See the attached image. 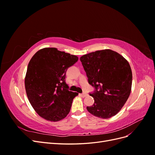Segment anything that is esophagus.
Listing matches in <instances>:
<instances>
[{
  "label": "esophagus",
  "mask_w": 155,
  "mask_h": 155,
  "mask_svg": "<svg viewBox=\"0 0 155 155\" xmlns=\"http://www.w3.org/2000/svg\"><path fill=\"white\" fill-rule=\"evenodd\" d=\"M79 96H81V97H86V96H87V94H86V93L79 94Z\"/></svg>",
  "instance_id": "obj_1"
}]
</instances>
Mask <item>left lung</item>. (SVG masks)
<instances>
[{
    "label": "left lung",
    "instance_id": "left-lung-1",
    "mask_svg": "<svg viewBox=\"0 0 155 155\" xmlns=\"http://www.w3.org/2000/svg\"><path fill=\"white\" fill-rule=\"evenodd\" d=\"M80 60L89 84L96 88L95 92L90 94L94 103L92 106L87 107V110L103 119L115 116L130 94L133 74L129 62L109 49L83 55Z\"/></svg>",
    "mask_w": 155,
    "mask_h": 155
}]
</instances>
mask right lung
<instances>
[{
	"label": "right lung",
	"mask_w": 155,
	"mask_h": 155,
	"mask_svg": "<svg viewBox=\"0 0 155 155\" xmlns=\"http://www.w3.org/2000/svg\"><path fill=\"white\" fill-rule=\"evenodd\" d=\"M76 55L55 48H44L34 55L25 79L31 105L42 118L50 121L64 119L78 93L68 91L65 82L68 67L77 62Z\"/></svg>",
	"instance_id": "1"
}]
</instances>
